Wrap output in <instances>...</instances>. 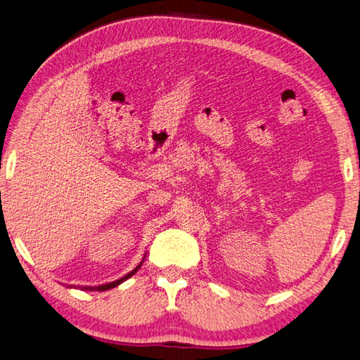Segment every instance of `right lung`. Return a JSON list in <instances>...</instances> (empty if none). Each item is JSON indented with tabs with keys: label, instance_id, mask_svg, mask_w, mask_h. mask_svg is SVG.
Instances as JSON below:
<instances>
[{
	"label": "right lung",
	"instance_id": "obj_1",
	"mask_svg": "<svg viewBox=\"0 0 360 360\" xmlns=\"http://www.w3.org/2000/svg\"><path fill=\"white\" fill-rule=\"evenodd\" d=\"M145 258H146V255H143V259L139 262V266L136 267V269H133L129 271V274H127L125 276H122L120 279H116V281H112V283H108V284H101V285H81L79 288H81V290H85V292H105V290H110V288H114V287H117V285H120L124 281H127L128 278H131L133 275H136V271L142 267V264H143V261H145ZM68 287H72V285H68ZM75 287V285H73Z\"/></svg>",
	"mask_w": 360,
	"mask_h": 360
}]
</instances>
